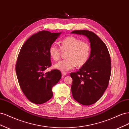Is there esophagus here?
I'll return each instance as SVG.
<instances>
[{"mask_svg": "<svg viewBox=\"0 0 129 129\" xmlns=\"http://www.w3.org/2000/svg\"><path fill=\"white\" fill-rule=\"evenodd\" d=\"M62 76H66V75H67V73L63 72H62Z\"/></svg>", "mask_w": 129, "mask_h": 129, "instance_id": "obj_1", "label": "esophagus"}]
</instances>
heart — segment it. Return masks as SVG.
Returning a JSON list of instances; mask_svg holds the SVG:
<instances>
[{
	"instance_id": "b5f03b06",
	"label": "heart",
	"mask_w": 129,
	"mask_h": 129,
	"mask_svg": "<svg viewBox=\"0 0 129 129\" xmlns=\"http://www.w3.org/2000/svg\"><path fill=\"white\" fill-rule=\"evenodd\" d=\"M61 48L63 50H67V59L61 60L54 65V67L62 72H67L77 66L81 67L88 61L90 54V46L87 42L82 41L80 39L69 36L61 41ZM50 56L54 61L60 58L61 49L55 44H52L49 48Z\"/></svg>"
}]
</instances>
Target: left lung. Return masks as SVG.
Masks as SVG:
<instances>
[{
    "label": "left lung",
    "instance_id": "obj_1",
    "mask_svg": "<svg viewBox=\"0 0 129 129\" xmlns=\"http://www.w3.org/2000/svg\"><path fill=\"white\" fill-rule=\"evenodd\" d=\"M72 33L83 35L90 45V55L87 63L77 72L70 74L74 99L82 105H90L101 99L108 87L111 69L110 54L103 41L92 32L77 30Z\"/></svg>",
    "mask_w": 129,
    "mask_h": 129
}]
</instances>
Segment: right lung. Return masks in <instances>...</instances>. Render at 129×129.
<instances>
[{"label":"right lung","mask_w":129,"mask_h":129,"mask_svg":"<svg viewBox=\"0 0 129 129\" xmlns=\"http://www.w3.org/2000/svg\"><path fill=\"white\" fill-rule=\"evenodd\" d=\"M61 33L40 31L26 40L19 52L15 66L18 80L23 93L33 103L43 104L51 99L52 88L61 78L57 69L44 73L51 66L49 47Z\"/></svg>","instance_id":"1"}]
</instances>
